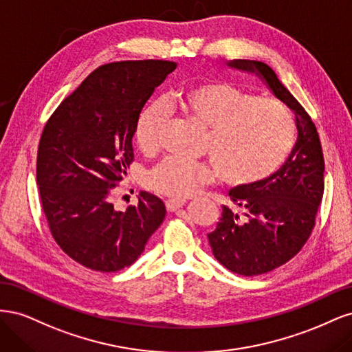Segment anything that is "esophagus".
I'll use <instances>...</instances> for the list:
<instances>
[{
	"label": "esophagus",
	"mask_w": 352,
	"mask_h": 352,
	"mask_svg": "<svg viewBox=\"0 0 352 352\" xmlns=\"http://www.w3.org/2000/svg\"><path fill=\"white\" fill-rule=\"evenodd\" d=\"M185 204V199H175V198H170L166 201V208L168 211H176L177 208L184 207Z\"/></svg>",
	"instance_id": "obj_1"
}]
</instances>
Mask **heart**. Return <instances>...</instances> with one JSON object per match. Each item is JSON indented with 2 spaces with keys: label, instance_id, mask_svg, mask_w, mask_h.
Instances as JSON below:
<instances>
[{
  "label": "heart",
  "instance_id": "obj_1",
  "mask_svg": "<svg viewBox=\"0 0 352 352\" xmlns=\"http://www.w3.org/2000/svg\"><path fill=\"white\" fill-rule=\"evenodd\" d=\"M177 109L207 127L204 151L208 162L167 157L155 166L146 184L155 192L184 199L214 180L235 186L258 184L278 170L291 151L294 119L280 101L252 94L226 80H206L179 91ZM167 122L162 102L142 110L135 126V142L144 154L158 150Z\"/></svg>",
  "mask_w": 352,
  "mask_h": 352
}]
</instances>
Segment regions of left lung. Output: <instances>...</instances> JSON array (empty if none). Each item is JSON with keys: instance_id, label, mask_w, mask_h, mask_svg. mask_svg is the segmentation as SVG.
Listing matches in <instances>:
<instances>
[{"instance_id": "8db88e82", "label": "left lung", "mask_w": 352, "mask_h": 352, "mask_svg": "<svg viewBox=\"0 0 352 352\" xmlns=\"http://www.w3.org/2000/svg\"><path fill=\"white\" fill-rule=\"evenodd\" d=\"M228 66L257 74L295 113L298 131L295 146L278 172L229 190L233 206H223L220 221L207 235L220 264L242 276H258L294 258L310 238L323 198L324 158L311 117L267 65L233 60Z\"/></svg>"}]
</instances>
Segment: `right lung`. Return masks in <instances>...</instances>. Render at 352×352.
<instances>
[{
    "instance_id": "add662e5",
    "label": "right lung",
    "mask_w": 352,
    "mask_h": 352,
    "mask_svg": "<svg viewBox=\"0 0 352 352\" xmlns=\"http://www.w3.org/2000/svg\"><path fill=\"white\" fill-rule=\"evenodd\" d=\"M176 69L164 60L109 63L63 100L42 132L36 182L52 238L91 270L136 261L166 217L164 202L141 190L114 208L111 189L133 162L135 126L154 89Z\"/></svg>"
}]
</instances>
